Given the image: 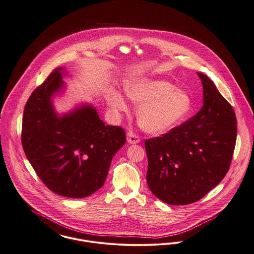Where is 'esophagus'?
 Returning <instances> with one entry per match:
<instances>
[{
    "label": "esophagus",
    "instance_id": "34e87169",
    "mask_svg": "<svg viewBox=\"0 0 254 254\" xmlns=\"http://www.w3.org/2000/svg\"><path fill=\"white\" fill-rule=\"evenodd\" d=\"M127 140L129 143L134 144V143H138L140 141V138L137 135H135V133H133L132 131H129L127 133Z\"/></svg>",
    "mask_w": 254,
    "mask_h": 254
}]
</instances>
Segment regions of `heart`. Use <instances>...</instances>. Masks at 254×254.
<instances>
[{
	"instance_id": "1",
	"label": "heart",
	"mask_w": 254,
	"mask_h": 254,
	"mask_svg": "<svg viewBox=\"0 0 254 254\" xmlns=\"http://www.w3.org/2000/svg\"><path fill=\"white\" fill-rule=\"evenodd\" d=\"M127 97L138 106L136 112L140 127L151 134H163L176 126L190 108L186 92L161 80L137 79L124 85ZM107 101L115 112H127L128 104L118 92H112Z\"/></svg>"
}]
</instances>
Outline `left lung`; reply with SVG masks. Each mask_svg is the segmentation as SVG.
<instances>
[{"label":"left lung","mask_w":254,"mask_h":254,"mask_svg":"<svg viewBox=\"0 0 254 254\" xmlns=\"http://www.w3.org/2000/svg\"><path fill=\"white\" fill-rule=\"evenodd\" d=\"M203 106L192 118L162 136L144 141L146 181L153 194L171 205L196 202L227 173L236 144L237 120L231 105L206 75Z\"/></svg>","instance_id":"1"}]
</instances>
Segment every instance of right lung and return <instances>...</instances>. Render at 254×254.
Here are the masks:
<instances>
[{"label": "right lung", "mask_w": 254, "mask_h": 254, "mask_svg": "<svg viewBox=\"0 0 254 254\" xmlns=\"http://www.w3.org/2000/svg\"><path fill=\"white\" fill-rule=\"evenodd\" d=\"M64 68L55 69L26 103L22 145L37 176L52 191L86 197L105 183L115 154L125 144L120 126L105 125L97 111L83 105L59 117L52 96L64 86Z\"/></svg>", "instance_id": "add662e5"}]
</instances>
